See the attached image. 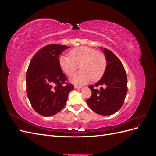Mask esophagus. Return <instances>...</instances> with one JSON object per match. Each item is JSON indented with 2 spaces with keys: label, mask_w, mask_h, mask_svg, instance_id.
<instances>
[{
  "label": "esophagus",
  "mask_w": 156,
  "mask_h": 156,
  "mask_svg": "<svg viewBox=\"0 0 156 156\" xmlns=\"http://www.w3.org/2000/svg\"><path fill=\"white\" fill-rule=\"evenodd\" d=\"M83 87H81V86H75V89H77V90H79V89H81Z\"/></svg>",
  "instance_id": "esophagus-1"
}]
</instances>
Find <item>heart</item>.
Segmentation results:
<instances>
[{"label": "heart", "mask_w": 156, "mask_h": 156, "mask_svg": "<svg viewBox=\"0 0 156 156\" xmlns=\"http://www.w3.org/2000/svg\"><path fill=\"white\" fill-rule=\"evenodd\" d=\"M69 56H62L59 58L60 66L64 73L72 75L80 66L81 72L73 74L70 81L75 84H84L90 81L97 82L104 75L107 60L104 54L88 47H78L69 52Z\"/></svg>", "instance_id": "1"}]
</instances>
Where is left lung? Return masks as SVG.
Here are the masks:
<instances>
[{
	"label": "left lung",
	"mask_w": 156,
	"mask_h": 156,
	"mask_svg": "<svg viewBox=\"0 0 156 156\" xmlns=\"http://www.w3.org/2000/svg\"><path fill=\"white\" fill-rule=\"evenodd\" d=\"M107 60V66L103 77L94 85L88 87L92 96L87 100L91 109L103 116L116 112L123 105L127 92V81L125 69L119 58L112 51L101 48ZM103 86L100 90L94 88Z\"/></svg>",
	"instance_id": "left-lung-1"
}]
</instances>
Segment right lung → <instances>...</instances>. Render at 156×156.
I'll return each instance as SVG.
<instances>
[{
    "mask_svg": "<svg viewBox=\"0 0 156 156\" xmlns=\"http://www.w3.org/2000/svg\"><path fill=\"white\" fill-rule=\"evenodd\" d=\"M70 47L50 44L33 56L26 75L27 94L33 108L44 116H53L64 107L74 87L59 64V55Z\"/></svg>",
    "mask_w": 156,
    "mask_h": 156,
    "instance_id": "add662e5",
    "label": "right lung"
}]
</instances>
